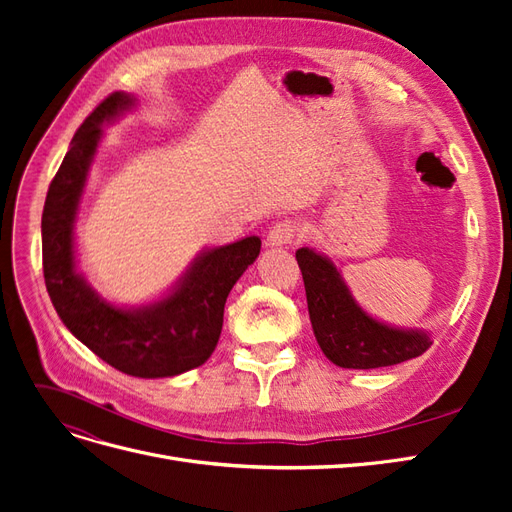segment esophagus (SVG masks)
<instances>
[{"label":"esophagus","instance_id":"1","mask_svg":"<svg viewBox=\"0 0 512 512\" xmlns=\"http://www.w3.org/2000/svg\"><path fill=\"white\" fill-rule=\"evenodd\" d=\"M299 237V228L294 222L284 220V222H277L271 226L269 235H267V247H284L294 243V239Z\"/></svg>","mask_w":512,"mask_h":512}]
</instances>
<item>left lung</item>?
I'll return each mask as SVG.
<instances>
[{
  "instance_id": "1",
  "label": "left lung",
  "mask_w": 512,
  "mask_h": 512,
  "mask_svg": "<svg viewBox=\"0 0 512 512\" xmlns=\"http://www.w3.org/2000/svg\"><path fill=\"white\" fill-rule=\"evenodd\" d=\"M303 273L307 309L316 342L337 367L378 369L404 363L431 346L423 329L395 327L378 320L352 297L342 269L314 247L297 250Z\"/></svg>"
}]
</instances>
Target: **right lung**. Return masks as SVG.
I'll use <instances>...</instances> for the list:
<instances>
[{
  "label": "right lung",
  "instance_id": "add662e5",
  "mask_svg": "<svg viewBox=\"0 0 512 512\" xmlns=\"http://www.w3.org/2000/svg\"><path fill=\"white\" fill-rule=\"evenodd\" d=\"M126 91L108 96L76 130L42 211V269L68 331L104 363L136 378H170L203 365L218 346L228 292L260 254V237L205 247L177 282L141 305L108 301L76 260V220L102 128L136 108Z\"/></svg>",
  "mask_w": 512,
  "mask_h": 512
}]
</instances>
